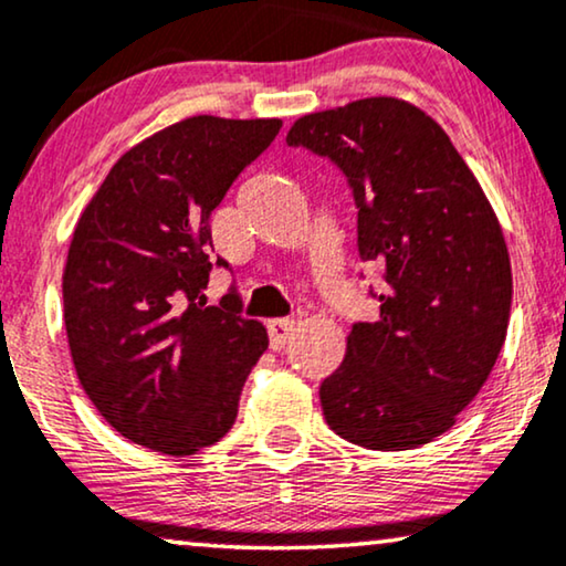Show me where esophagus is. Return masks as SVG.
Returning a JSON list of instances; mask_svg holds the SVG:
<instances>
[{"mask_svg":"<svg viewBox=\"0 0 566 566\" xmlns=\"http://www.w3.org/2000/svg\"><path fill=\"white\" fill-rule=\"evenodd\" d=\"M293 329H296V322L293 319H285V316H281V319H270L268 322V335H270V347L273 350H283L285 343H289Z\"/></svg>","mask_w":566,"mask_h":566,"instance_id":"1","label":"esophagus"}]
</instances>
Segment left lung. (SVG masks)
<instances>
[{
  "mask_svg": "<svg viewBox=\"0 0 566 566\" xmlns=\"http://www.w3.org/2000/svg\"><path fill=\"white\" fill-rule=\"evenodd\" d=\"M289 146L327 157L358 208V254L381 268L378 322H355L319 386L324 420L370 451H407L453 428L507 335L513 275L500 221L451 138L397 97L293 123Z\"/></svg>",
  "mask_w": 566,
  "mask_h": 566,
  "instance_id": "8db88e82",
  "label": "left lung"
}]
</instances>
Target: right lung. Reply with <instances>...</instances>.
<instances>
[{"instance_id":"right-lung-1","label":"right lung","mask_w":566,"mask_h":566,"mask_svg":"<svg viewBox=\"0 0 566 566\" xmlns=\"http://www.w3.org/2000/svg\"><path fill=\"white\" fill-rule=\"evenodd\" d=\"M283 120L196 115L123 154L74 229L64 270L69 350L97 412L167 455L219 443L268 347L231 283L206 306L211 213Z\"/></svg>"}]
</instances>
